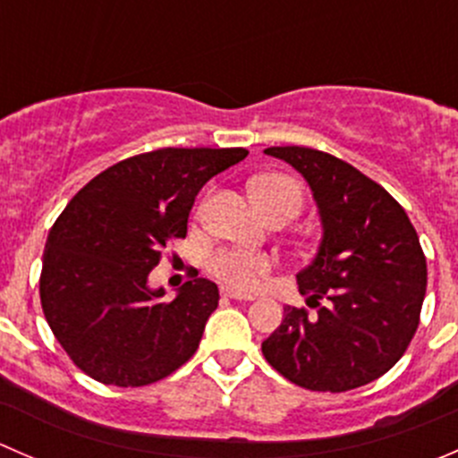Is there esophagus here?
I'll list each match as a JSON object with an SVG mask.
<instances>
[{
  "mask_svg": "<svg viewBox=\"0 0 458 458\" xmlns=\"http://www.w3.org/2000/svg\"><path fill=\"white\" fill-rule=\"evenodd\" d=\"M221 294H224L225 299H237V301H252V294H243V293H237V290L233 288H221Z\"/></svg>",
  "mask_w": 458,
  "mask_h": 458,
  "instance_id": "1",
  "label": "esophagus"
}]
</instances>
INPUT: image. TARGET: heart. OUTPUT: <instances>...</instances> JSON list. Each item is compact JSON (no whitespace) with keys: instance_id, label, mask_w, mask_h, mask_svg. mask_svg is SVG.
<instances>
[{"instance_id":"1","label":"heart","mask_w":458,"mask_h":458,"mask_svg":"<svg viewBox=\"0 0 458 458\" xmlns=\"http://www.w3.org/2000/svg\"><path fill=\"white\" fill-rule=\"evenodd\" d=\"M250 195L266 216L275 212H288L294 216L303 206L301 186L285 174H261L250 183ZM270 267L272 259L267 255L239 248H221L208 257V270L239 290L257 288Z\"/></svg>"}]
</instances>
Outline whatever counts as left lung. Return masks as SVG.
I'll list each match as a JSON object with an SVG mask.
<instances>
[{
	"label": "left lung",
	"instance_id": "1",
	"mask_svg": "<svg viewBox=\"0 0 458 458\" xmlns=\"http://www.w3.org/2000/svg\"><path fill=\"white\" fill-rule=\"evenodd\" d=\"M306 177L323 224L315 261L297 275L306 308H284L261 344L281 377L345 392L386 374L421 321L428 266L403 206L348 161L306 146L266 148ZM326 301V304H321Z\"/></svg>",
	"mask_w": 458,
	"mask_h": 458
}]
</instances>
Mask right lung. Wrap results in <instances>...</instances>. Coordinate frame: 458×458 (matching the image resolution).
<instances>
[{"instance_id":"right-lung-1","label":"right lung","mask_w":458,"mask_h":458,"mask_svg":"<svg viewBox=\"0 0 458 458\" xmlns=\"http://www.w3.org/2000/svg\"><path fill=\"white\" fill-rule=\"evenodd\" d=\"M246 148H159L86 183L46 239L41 310L71 361L95 381L141 387L182 368L219 303L212 281H186L173 301L148 288L168 243L188 233L197 192Z\"/></svg>"}]
</instances>
